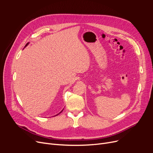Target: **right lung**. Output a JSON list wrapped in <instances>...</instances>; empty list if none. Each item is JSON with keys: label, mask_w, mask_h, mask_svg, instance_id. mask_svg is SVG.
<instances>
[{"label": "right lung", "mask_w": 153, "mask_h": 153, "mask_svg": "<svg viewBox=\"0 0 153 153\" xmlns=\"http://www.w3.org/2000/svg\"><path fill=\"white\" fill-rule=\"evenodd\" d=\"M28 44H29V43H27V44H26V45H25V47H26V46H27V45H28ZM63 110H64V109H62V111H60V113H61V112H62V111H63ZM60 113H59V114H60ZM58 114H57V115H58ZM56 115H55V116H56Z\"/></svg>", "instance_id": "obj_1"}]
</instances>
